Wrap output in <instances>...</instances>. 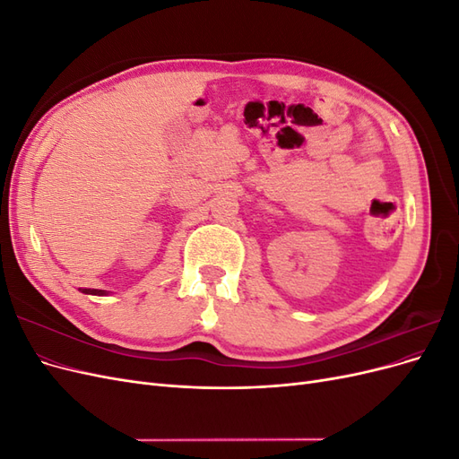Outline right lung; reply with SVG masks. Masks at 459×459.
Wrapping results in <instances>:
<instances>
[{"instance_id": "1", "label": "right lung", "mask_w": 459, "mask_h": 459, "mask_svg": "<svg viewBox=\"0 0 459 459\" xmlns=\"http://www.w3.org/2000/svg\"><path fill=\"white\" fill-rule=\"evenodd\" d=\"M82 293H88V295H105V290H100V289H82Z\"/></svg>"}]
</instances>
